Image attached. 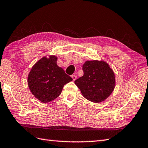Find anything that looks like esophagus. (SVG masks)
Returning <instances> with one entry per match:
<instances>
[{"label": "esophagus", "instance_id": "1", "mask_svg": "<svg viewBox=\"0 0 148 148\" xmlns=\"http://www.w3.org/2000/svg\"><path fill=\"white\" fill-rule=\"evenodd\" d=\"M72 79H73V81H75L76 79L77 76H76V75H72Z\"/></svg>", "mask_w": 148, "mask_h": 148}]
</instances>
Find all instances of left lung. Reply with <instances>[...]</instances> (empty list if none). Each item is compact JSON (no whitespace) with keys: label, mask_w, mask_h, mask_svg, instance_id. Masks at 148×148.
<instances>
[{"label":"left lung","mask_w":148,"mask_h":148,"mask_svg":"<svg viewBox=\"0 0 148 148\" xmlns=\"http://www.w3.org/2000/svg\"><path fill=\"white\" fill-rule=\"evenodd\" d=\"M83 76L74 83L86 99L101 103L114 91L115 74L108 63L103 61H86L83 65Z\"/></svg>","instance_id":"obj_1"}]
</instances>
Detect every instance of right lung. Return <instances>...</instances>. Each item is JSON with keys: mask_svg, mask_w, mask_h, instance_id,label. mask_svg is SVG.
<instances>
[{"mask_svg": "<svg viewBox=\"0 0 148 148\" xmlns=\"http://www.w3.org/2000/svg\"><path fill=\"white\" fill-rule=\"evenodd\" d=\"M57 57H43L32 67L27 83L31 93L42 103L56 99L62 93L63 86L72 81L62 68L57 65Z\"/></svg>", "mask_w": 148, "mask_h": 148, "instance_id": "right-lung-1", "label": "right lung"}]
</instances>
